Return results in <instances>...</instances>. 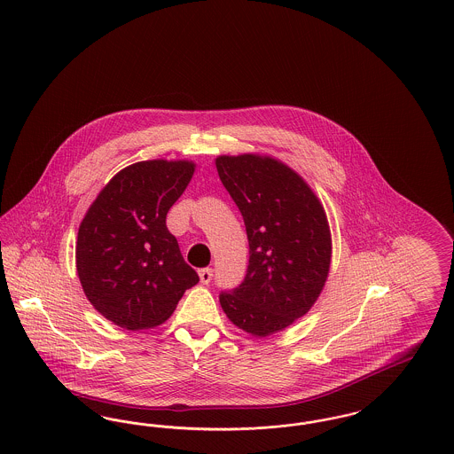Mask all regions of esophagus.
I'll return each mask as SVG.
<instances>
[{"label": "esophagus", "mask_w": 454, "mask_h": 454, "mask_svg": "<svg viewBox=\"0 0 454 454\" xmlns=\"http://www.w3.org/2000/svg\"><path fill=\"white\" fill-rule=\"evenodd\" d=\"M199 279H200L202 284H209V282L213 281V269H209V267L200 269L199 270Z\"/></svg>", "instance_id": "1"}]
</instances>
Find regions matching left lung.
Here are the masks:
<instances>
[{
  "instance_id": "8db88e82",
  "label": "left lung",
  "mask_w": 454,
  "mask_h": 454,
  "mask_svg": "<svg viewBox=\"0 0 454 454\" xmlns=\"http://www.w3.org/2000/svg\"><path fill=\"white\" fill-rule=\"evenodd\" d=\"M216 168L250 247L245 279L219 302L238 328L267 337L306 315L324 289L332 259L326 215L302 176L276 158L223 154Z\"/></svg>"
}]
</instances>
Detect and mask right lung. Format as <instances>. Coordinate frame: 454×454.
I'll return each mask as SVG.
<instances>
[{"label":"right lung","instance_id":"obj_1","mask_svg":"<svg viewBox=\"0 0 454 454\" xmlns=\"http://www.w3.org/2000/svg\"><path fill=\"white\" fill-rule=\"evenodd\" d=\"M194 161L148 160L114 175L83 217L76 270L88 301L112 324L146 330L172 317L199 276L167 228Z\"/></svg>","mask_w":454,"mask_h":454}]
</instances>
